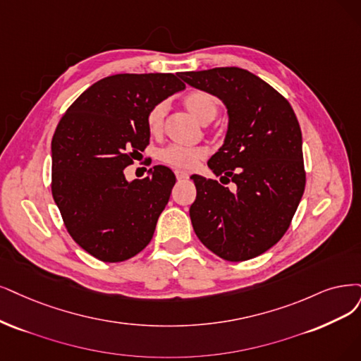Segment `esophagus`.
Returning <instances> with one entry per match:
<instances>
[{"label":"esophagus","instance_id":"obj_1","mask_svg":"<svg viewBox=\"0 0 361 361\" xmlns=\"http://www.w3.org/2000/svg\"><path fill=\"white\" fill-rule=\"evenodd\" d=\"M176 176H177V178H178V180H185V178H189V173H188V172H184V171H176Z\"/></svg>","mask_w":361,"mask_h":361}]
</instances>
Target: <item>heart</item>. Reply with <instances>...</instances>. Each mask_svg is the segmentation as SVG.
<instances>
[{
    "label": "heart",
    "mask_w": 361,
    "mask_h": 361,
    "mask_svg": "<svg viewBox=\"0 0 361 361\" xmlns=\"http://www.w3.org/2000/svg\"><path fill=\"white\" fill-rule=\"evenodd\" d=\"M184 105L188 110L196 116L201 122H211L219 113V101L207 90H192L184 97ZM166 114V102H157L147 113V129L152 133H157L162 130L164 120ZM207 156V150L204 147H185L178 144H169L164 149L157 152L159 160L164 164L173 166L190 169L196 165V162Z\"/></svg>",
    "instance_id": "obj_1"
}]
</instances>
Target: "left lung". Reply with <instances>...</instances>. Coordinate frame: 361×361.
<instances>
[{"mask_svg": "<svg viewBox=\"0 0 361 361\" xmlns=\"http://www.w3.org/2000/svg\"><path fill=\"white\" fill-rule=\"evenodd\" d=\"M178 75L220 98L229 114L224 144L208 160L223 184L190 177L193 231L224 260L257 257L284 236L305 190L298 117L281 93L247 70L223 66ZM231 180L235 191L225 188Z\"/></svg>", "mask_w": 361, "mask_h": 361, "instance_id": "1", "label": "left lung"}]
</instances>
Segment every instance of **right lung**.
I'll use <instances>...</instances> for the list:
<instances>
[{"label": "right lung", "mask_w": 361, "mask_h": 361, "mask_svg": "<svg viewBox=\"0 0 361 361\" xmlns=\"http://www.w3.org/2000/svg\"><path fill=\"white\" fill-rule=\"evenodd\" d=\"M185 87L166 73L116 74L86 89L51 140V195L74 241L101 262L137 256L152 241L176 184L162 165L142 180L123 169L150 141L147 113Z\"/></svg>", "instance_id": "obj_1"}]
</instances>
